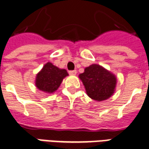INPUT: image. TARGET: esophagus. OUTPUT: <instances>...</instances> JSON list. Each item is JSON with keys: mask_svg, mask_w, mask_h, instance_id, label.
Masks as SVG:
<instances>
[{"mask_svg": "<svg viewBox=\"0 0 149 149\" xmlns=\"http://www.w3.org/2000/svg\"><path fill=\"white\" fill-rule=\"evenodd\" d=\"M77 70H70V71H69L70 75H76L77 74Z\"/></svg>", "mask_w": 149, "mask_h": 149, "instance_id": "obj_1", "label": "esophagus"}]
</instances>
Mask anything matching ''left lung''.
<instances>
[{
    "label": "left lung",
    "mask_w": 149,
    "mask_h": 149,
    "mask_svg": "<svg viewBox=\"0 0 149 149\" xmlns=\"http://www.w3.org/2000/svg\"><path fill=\"white\" fill-rule=\"evenodd\" d=\"M86 92L91 98L101 102L111 97L115 91L116 78L99 65L87 67L79 75Z\"/></svg>",
    "instance_id": "obj_1"
}]
</instances>
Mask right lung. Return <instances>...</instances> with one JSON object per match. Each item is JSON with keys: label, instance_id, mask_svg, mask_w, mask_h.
<instances>
[{"label": "right lung", "instance_id": "obj_1", "mask_svg": "<svg viewBox=\"0 0 149 149\" xmlns=\"http://www.w3.org/2000/svg\"><path fill=\"white\" fill-rule=\"evenodd\" d=\"M66 76H68L66 70H60L51 62H47L37 75L36 86L42 91L53 93L58 88L62 79Z\"/></svg>", "mask_w": 149, "mask_h": 149}]
</instances>
